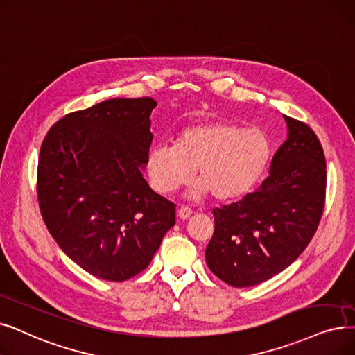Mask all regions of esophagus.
Returning a JSON list of instances; mask_svg holds the SVG:
<instances>
[{"instance_id":"1","label":"esophagus","mask_w":355,"mask_h":355,"mask_svg":"<svg viewBox=\"0 0 355 355\" xmlns=\"http://www.w3.org/2000/svg\"><path fill=\"white\" fill-rule=\"evenodd\" d=\"M177 214H178V218H180L181 220H186V219H189L190 216L193 214V211H191V209H190V207L182 206V207H180V209H178Z\"/></svg>"}]
</instances>
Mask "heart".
Instances as JSON below:
<instances>
[{
  "label": "heart",
  "instance_id": "heart-1",
  "mask_svg": "<svg viewBox=\"0 0 355 355\" xmlns=\"http://www.w3.org/2000/svg\"><path fill=\"white\" fill-rule=\"evenodd\" d=\"M272 158V142L261 129L219 119L184 128L175 145L153 146L146 157L152 189L171 194L193 178L191 196L210 191L213 198L232 202L248 196L263 180Z\"/></svg>",
  "mask_w": 355,
  "mask_h": 355
}]
</instances>
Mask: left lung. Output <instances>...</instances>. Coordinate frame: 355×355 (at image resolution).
Wrapping results in <instances>:
<instances>
[{
    "label": "left lung",
    "instance_id": "obj_1",
    "mask_svg": "<svg viewBox=\"0 0 355 355\" xmlns=\"http://www.w3.org/2000/svg\"><path fill=\"white\" fill-rule=\"evenodd\" d=\"M287 139L259 189L213 209L206 263L222 282L250 287L282 272L313 238L325 206L327 162L315 132L284 116Z\"/></svg>",
    "mask_w": 355,
    "mask_h": 355
}]
</instances>
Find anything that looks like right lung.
<instances>
[{"mask_svg":"<svg viewBox=\"0 0 355 355\" xmlns=\"http://www.w3.org/2000/svg\"><path fill=\"white\" fill-rule=\"evenodd\" d=\"M157 101L112 98L46 135L37 165L43 222L73 263L109 282L144 271L175 225V205L142 175Z\"/></svg>","mask_w":355,"mask_h":355,"instance_id":"right-lung-1","label":"right lung"}]
</instances>
